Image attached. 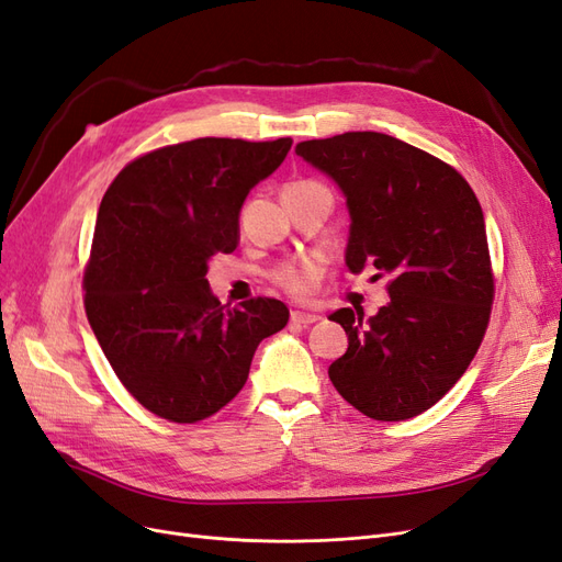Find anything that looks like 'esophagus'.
I'll list each match as a JSON object with an SVG mask.
<instances>
[{
    "label": "esophagus",
    "mask_w": 562,
    "mask_h": 562,
    "mask_svg": "<svg viewBox=\"0 0 562 562\" xmlns=\"http://www.w3.org/2000/svg\"><path fill=\"white\" fill-rule=\"evenodd\" d=\"M321 321V316L316 314H307V312H291V323L295 326H312V323Z\"/></svg>",
    "instance_id": "34e87169"
}]
</instances>
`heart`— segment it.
<instances>
[{
  "mask_svg": "<svg viewBox=\"0 0 562 562\" xmlns=\"http://www.w3.org/2000/svg\"><path fill=\"white\" fill-rule=\"evenodd\" d=\"M312 180H300V182H291L293 184H310ZM323 277V267L316 260H302L295 265H285L277 271V283L283 288L288 295H293L297 300H310L316 291V285Z\"/></svg>",
  "mask_w": 562,
  "mask_h": 562,
  "instance_id": "obj_1",
  "label": "heart"
}]
</instances>
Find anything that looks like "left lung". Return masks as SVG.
<instances>
[{
	"label": "left lung",
	"instance_id": "left-lung-1",
	"mask_svg": "<svg viewBox=\"0 0 562 562\" xmlns=\"http://www.w3.org/2000/svg\"><path fill=\"white\" fill-rule=\"evenodd\" d=\"M295 151L347 196V267L389 277V304L375 316L349 307L330 316L349 337L330 382L370 419L417 417L464 375L487 330L495 274L481 203L450 164L384 133Z\"/></svg>",
	"mask_w": 562,
	"mask_h": 562
}]
</instances>
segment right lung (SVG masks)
Wrapping results in <instances>:
<instances>
[{
    "instance_id": "1",
    "label": "right lung",
    "mask_w": 562,
    "mask_h": 562,
    "mask_svg": "<svg viewBox=\"0 0 562 562\" xmlns=\"http://www.w3.org/2000/svg\"><path fill=\"white\" fill-rule=\"evenodd\" d=\"M291 138H196L126 164L100 203L83 307L100 349L149 413L194 424L248 380L252 353L288 323L274 297L220 304L209 260L239 241V211Z\"/></svg>"
}]
</instances>
